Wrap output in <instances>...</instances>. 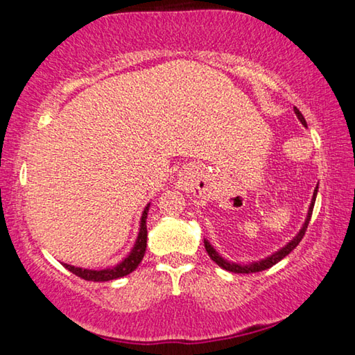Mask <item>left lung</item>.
<instances>
[{
	"mask_svg": "<svg viewBox=\"0 0 355 355\" xmlns=\"http://www.w3.org/2000/svg\"><path fill=\"white\" fill-rule=\"evenodd\" d=\"M294 114H296V117L299 119V122L304 125L305 128H307V122H305V119L297 107H294ZM316 194H318V186L313 191V197H311V202H310V207H309V211H307V218H305L302 227H300V230L294 235L293 239H290L284 248L277 249L275 252H272L271 255L260 258V260L257 261H249V263H238V261H230L227 260V258L222 257L218 250L214 249V245L208 241L207 238H203V243H205V249L208 252V255L211 257V260L220 266L222 269H225V271H230V272H236V274H250V272H260L264 271V269H269L274 264H277L280 260H284V258L296 249V245L300 243V239L304 238L305 235V230H307L309 227V222L311 218V213H313V207H315V200H316Z\"/></svg>",
	"mask_w": 355,
	"mask_h": 355,
	"instance_id": "left-lung-1",
	"label": "left lung"
}]
</instances>
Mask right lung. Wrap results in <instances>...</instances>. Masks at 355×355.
Masks as SVG:
<instances>
[{
  "instance_id": "obj_1",
  "label": "right lung",
  "mask_w": 355,
  "mask_h": 355,
  "mask_svg": "<svg viewBox=\"0 0 355 355\" xmlns=\"http://www.w3.org/2000/svg\"><path fill=\"white\" fill-rule=\"evenodd\" d=\"M148 208H150V202L147 203L141 214L139 232H137V236L135 239L133 248H131V250L122 258V260L114 264V266L105 268V269H87V268H81V266H73V264H67V263H62V266L65 269H69L70 272L78 275V277H81L84 280H91V282H110V280H116L119 277H123V275H128L133 272L137 268V264L142 261L144 254H146Z\"/></svg>"
}]
</instances>
